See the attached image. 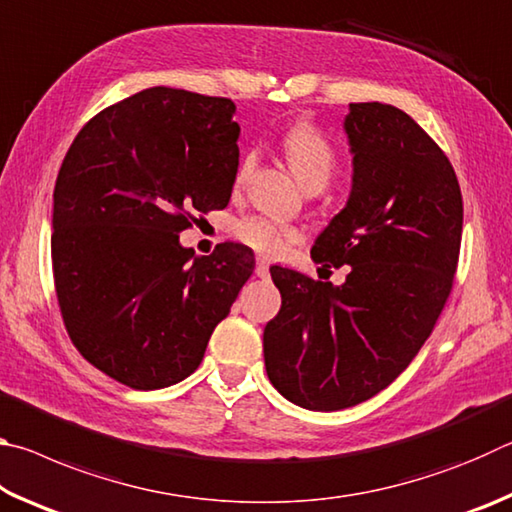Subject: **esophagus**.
<instances>
[{
  "instance_id": "1",
  "label": "esophagus",
  "mask_w": 512,
  "mask_h": 512,
  "mask_svg": "<svg viewBox=\"0 0 512 512\" xmlns=\"http://www.w3.org/2000/svg\"><path fill=\"white\" fill-rule=\"evenodd\" d=\"M257 277H268V262L262 257H257V266H255Z\"/></svg>"
}]
</instances>
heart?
Segmentation results:
<instances>
[{"label": "heart", "mask_w": 512, "mask_h": 512, "mask_svg": "<svg viewBox=\"0 0 512 512\" xmlns=\"http://www.w3.org/2000/svg\"><path fill=\"white\" fill-rule=\"evenodd\" d=\"M280 146L284 160H287L291 173L296 176L302 189H323L329 183V178H332L336 169V151L332 142L316 126H311L309 121H300V124L291 126L284 133ZM253 169L255 155L248 153L239 162L235 187H244ZM232 235L241 244L250 246L262 255H280L300 239V232L296 228L275 219H268V216H246V219L232 225Z\"/></svg>", "instance_id": "obj_1"}]
</instances>
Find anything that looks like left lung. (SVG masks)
Here are the masks:
<instances>
[{
  "instance_id": "left-lung-1",
  "label": "left lung",
  "mask_w": 512,
  "mask_h": 512,
  "mask_svg": "<svg viewBox=\"0 0 512 512\" xmlns=\"http://www.w3.org/2000/svg\"><path fill=\"white\" fill-rule=\"evenodd\" d=\"M352 189L311 248L350 266L341 287L273 266L282 307L264 327L271 384L309 411H341L391 384L452 291L463 198L440 146L388 103H350Z\"/></svg>"
}]
</instances>
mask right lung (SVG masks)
I'll return each instance as SVG.
<instances>
[{"instance_id": "obj_1", "label": "right lung", "mask_w": 512, "mask_h": 512, "mask_svg": "<svg viewBox=\"0 0 512 512\" xmlns=\"http://www.w3.org/2000/svg\"><path fill=\"white\" fill-rule=\"evenodd\" d=\"M237 106L149 88L101 110L69 146L54 187L51 259L67 334L135 391L178 384L253 275L255 257L180 246L189 212L223 210L239 167Z\"/></svg>"}]
</instances>
